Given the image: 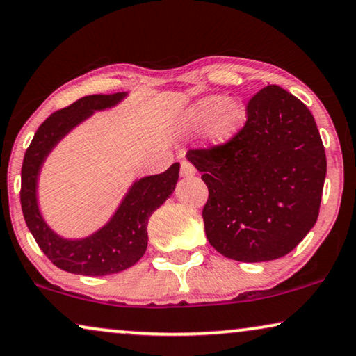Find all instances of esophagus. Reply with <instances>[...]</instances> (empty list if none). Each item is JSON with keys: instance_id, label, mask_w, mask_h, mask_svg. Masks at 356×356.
Masks as SVG:
<instances>
[{"instance_id": "obj_1", "label": "esophagus", "mask_w": 356, "mask_h": 356, "mask_svg": "<svg viewBox=\"0 0 356 356\" xmlns=\"http://www.w3.org/2000/svg\"><path fill=\"white\" fill-rule=\"evenodd\" d=\"M195 172H197V170L191 163H187V161H182V163H181V175H182V177H186V179L193 177Z\"/></svg>"}]
</instances>
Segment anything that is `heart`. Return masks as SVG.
Segmentation results:
<instances>
[{
	"label": "heart",
	"instance_id": "obj_1",
	"mask_svg": "<svg viewBox=\"0 0 356 356\" xmlns=\"http://www.w3.org/2000/svg\"><path fill=\"white\" fill-rule=\"evenodd\" d=\"M245 120L243 104L236 99L207 96L187 107L182 115V125L188 131H200L207 127V136L213 145H225L231 141Z\"/></svg>",
	"mask_w": 356,
	"mask_h": 356
}]
</instances>
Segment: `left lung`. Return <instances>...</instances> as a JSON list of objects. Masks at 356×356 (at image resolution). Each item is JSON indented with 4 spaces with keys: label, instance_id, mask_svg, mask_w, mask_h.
I'll use <instances>...</instances> for the list:
<instances>
[{
    "label": "left lung",
    "instance_id": "8db88e82",
    "mask_svg": "<svg viewBox=\"0 0 356 356\" xmlns=\"http://www.w3.org/2000/svg\"><path fill=\"white\" fill-rule=\"evenodd\" d=\"M245 111L233 140L187 159L210 192L202 213L210 244L227 259L267 262L316 225L327 161L309 108L283 88L260 89Z\"/></svg>",
    "mask_w": 356,
    "mask_h": 356
}]
</instances>
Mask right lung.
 Masks as SVG:
<instances>
[{
  "instance_id": "1",
  "label": "right lung",
  "mask_w": 356,
  "mask_h": 356,
  "mask_svg": "<svg viewBox=\"0 0 356 356\" xmlns=\"http://www.w3.org/2000/svg\"><path fill=\"white\" fill-rule=\"evenodd\" d=\"M123 97H127V92L94 94L51 113L35 131L24 154L21 170L24 220L42 252L65 272L102 277L135 265L148 248L149 216L172 195L177 184L179 163L163 174L146 175L135 181L111 220L88 238L65 239L47 225L37 202V182L47 156L74 127L96 111L117 106Z\"/></svg>"
}]
</instances>
